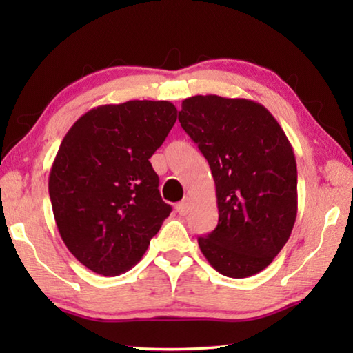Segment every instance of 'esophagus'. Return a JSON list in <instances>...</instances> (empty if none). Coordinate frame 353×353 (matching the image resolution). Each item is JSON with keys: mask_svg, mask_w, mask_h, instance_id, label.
Segmentation results:
<instances>
[{"mask_svg": "<svg viewBox=\"0 0 353 353\" xmlns=\"http://www.w3.org/2000/svg\"><path fill=\"white\" fill-rule=\"evenodd\" d=\"M176 210H177L179 214H181V216H185V214H188V212H190V201L188 199H183L182 202H179V204L176 205Z\"/></svg>", "mask_w": 353, "mask_h": 353, "instance_id": "1", "label": "esophagus"}]
</instances>
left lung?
<instances>
[{
	"instance_id": "1",
	"label": "left lung",
	"mask_w": 353,
	"mask_h": 353,
	"mask_svg": "<svg viewBox=\"0 0 353 353\" xmlns=\"http://www.w3.org/2000/svg\"><path fill=\"white\" fill-rule=\"evenodd\" d=\"M179 121L210 165L218 225L199 236L219 274L244 279L270 266L297 214V168L290 140L255 101L216 94L182 101Z\"/></svg>"
}]
</instances>
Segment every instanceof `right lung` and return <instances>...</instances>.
I'll list each match as a JSON object with an SVG mask.
<instances>
[{"instance_id":"1","label":"right lung","mask_w":353,"mask_h":353,"mask_svg":"<svg viewBox=\"0 0 353 353\" xmlns=\"http://www.w3.org/2000/svg\"><path fill=\"white\" fill-rule=\"evenodd\" d=\"M176 118L168 101L105 104L63 137L48 181L52 213L65 246L90 271L130 270L170 216L149 159Z\"/></svg>"}]
</instances>
